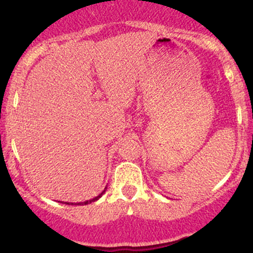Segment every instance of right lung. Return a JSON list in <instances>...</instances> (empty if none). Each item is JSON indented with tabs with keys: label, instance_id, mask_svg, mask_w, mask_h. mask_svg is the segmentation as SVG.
<instances>
[{
	"label": "right lung",
	"instance_id": "right-lung-1",
	"mask_svg": "<svg viewBox=\"0 0 253 253\" xmlns=\"http://www.w3.org/2000/svg\"><path fill=\"white\" fill-rule=\"evenodd\" d=\"M105 190H106V187H105ZM105 190H104L103 192H101L100 195H99V196H96V197L91 198V200H89V201H85V202H81V203H70V202H65V203H66V205H70V206H83V205H89V203L95 202V201H98L99 198H100L101 196H103L104 193H105Z\"/></svg>",
	"mask_w": 253,
	"mask_h": 253
}]
</instances>
